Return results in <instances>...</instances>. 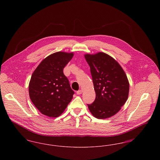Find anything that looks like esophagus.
<instances>
[{
	"instance_id": "esophagus-1",
	"label": "esophagus",
	"mask_w": 160,
	"mask_h": 160,
	"mask_svg": "<svg viewBox=\"0 0 160 160\" xmlns=\"http://www.w3.org/2000/svg\"><path fill=\"white\" fill-rule=\"evenodd\" d=\"M76 93L77 95H80V94L82 93V90H79V91H77Z\"/></svg>"
}]
</instances>
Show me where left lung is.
<instances>
[{"instance_id": "8db88e82", "label": "left lung", "mask_w": 160, "mask_h": 160, "mask_svg": "<svg viewBox=\"0 0 160 160\" xmlns=\"http://www.w3.org/2000/svg\"><path fill=\"white\" fill-rule=\"evenodd\" d=\"M91 72L96 98L88 104L91 114L97 119H107L116 114L126 102L129 84L119 63L103 52L85 54Z\"/></svg>"}]
</instances>
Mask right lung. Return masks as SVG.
Returning a JSON list of instances; mask_svg holds the SVG:
<instances>
[{
  "instance_id": "right-lung-1",
  "label": "right lung",
  "mask_w": 160,
  "mask_h": 160,
  "mask_svg": "<svg viewBox=\"0 0 160 160\" xmlns=\"http://www.w3.org/2000/svg\"><path fill=\"white\" fill-rule=\"evenodd\" d=\"M73 56V52L54 53L41 61L33 71L29 93L32 102L42 114L58 117L72 99L74 92L63 69Z\"/></svg>"
}]
</instances>
